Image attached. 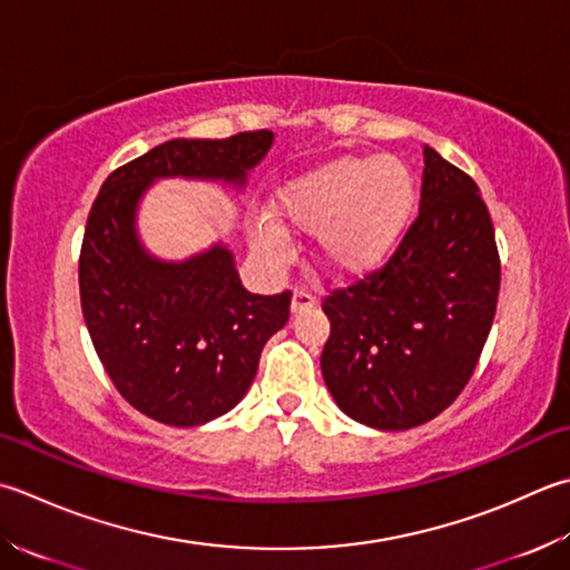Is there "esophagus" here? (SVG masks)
<instances>
[{
    "label": "esophagus",
    "mask_w": 570,
    "mask_h": 570,
    "mask_svg": "<svg viewBox=\"0 0 570 570\" xmlns=\"http://www.w3.org/2000/svg\"><path fill=\"white\" fill-rule=\"evenodd\" d=\"M316 306V296L308 292V288H296L294 296H292V311L298 314V311H308Z\"/></svg>",
    "instance_id": "obj_1"
}]
</instances>
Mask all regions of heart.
I'll use <instances>...</instances> for the list:
<instances>
[{"label": "heart", "instance_id": "1", "mask_svg": "<svg viewBox=\"0 0 570 570\" xmlns=\"http://www.w3.org/2000/svg\"><path fill=\"white\" fill-rule=\"evenodd\" d=\"M417 207V177L397 155H345L278 189L282 227L316 232V256L333 274H363L383 264L403 239ZM254 244L278 252L284 232L264 219Z\"/></svg>", "mask_w": 570, "mask_h": 570}]
</instances>
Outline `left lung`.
<instances>
[{
	"mask_svg": "<svg viewBox=\"0 0 570 570\" xmlns=\"http://www.w3.org/2000/svg\"><path fill=\"white\" fill-rule=\"evenodd\" d=\"M501 262L479 187L425 145L417 217L377 269L323 296L321 371L333 400L377 430L450 407L497 314Z\"/></svg>",
	"mask_w": 570,
	"mask_h": 570,
	"instance_id": "1",
	"label": "left lung"
}]
</instances>
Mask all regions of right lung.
<instances>
[{
  "label": "right lung",
  "mask_w": 570,
  "mask_h": 570,
  "mask_svg": "<svg viewBox=\"0 0 570 570\" xmlns=\"http://www.w3.org/2000/svg\"><path fill=\"white\" fill-rule=\"evenodd\" d=\"M272 140V130L167 140L110 173L88 212L78 256L86 328L118 393L163 425H203L239 403L264 343L292 314V292H247L225 247L153 259L136 237L138 199L155 177L244 185Z\"/></svg>",
  "instance_id": "obj_1"
}]
</instances>
